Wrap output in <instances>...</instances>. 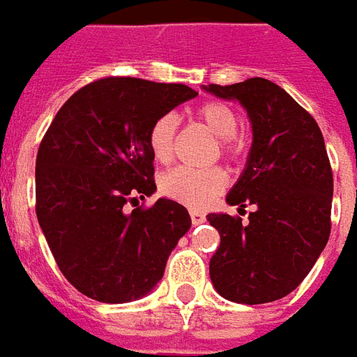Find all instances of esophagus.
<instances>
[{
  "label": "esophagus",
  "instance_id": "esophagus-1",
  "mask_svg": "<svg viewBox=\"0 0 357 357\" xmlns=\"http://www.w3.org/2000/svg\"><path fill=\"white\" fill-rule=\"evenodd\" d=\"M189 216H191V222H193V226H199V224H203V222L206 220V216H204L201 211H191V213H189Z\"/></svg>",
  "mask_w": 357,
  "mask_h": 357
}]
</instances>
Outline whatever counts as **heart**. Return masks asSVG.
I'll list each match as a JSON object with an SVG mask.
<instances>
[{"mask_svg": "<svg viewBox=\"0 0 357 357\" xmlns=\"http://www.w3.org/2000/svg\"><path fill=\"white\" fill-rule=\"evenodd\" d=\"M197 119L214 137H218L220 153L226 158H238L243 143L238 137V114L220 100H206L195 109ZM178 139V119L174 114H162L149 129V149L156 162L166 164L174 158ZM228 185V178L220 168L191 170L176 168L160 179L162 195L189 208H203L216 201Z\"/></svg>", "mask_w": 357, "mask_h": 357, "instance_id": "heart-1", "label": "heart"}]
</instances>
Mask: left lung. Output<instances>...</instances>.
I'll use <instances>...</instances> for the list:
<instances>
[{
  "label": "left lung",
  "mask_w": 357,
  "mask_h": 357,
  "mask_svg": "<svg viewBox=\"0 0 357 357\" xmlns=\"http://www.w3.org/2000/svg\"><path fill=\"white\" fill-rule=\"evenodd\" d=\"M204 91L248 109L253 144L248 166L226 197L249 213L208 214L220 234L211 280L236 303H268L288 296L313 268L331 236L333 170L317 121L278 84L253 77Z\"/></svg>",
  "instance_id": "8db88e82"
}]
</instances>
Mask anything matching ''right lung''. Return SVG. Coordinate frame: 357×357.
Instances as JSON below:
<instances>
[{"label": "right lung", "instance_id": "obj_1", "mask_svg": "<svg viewBox=\"0 0 357 357\" xmlns=\"http://www.w3.org/2000/svg\"><path fill=\"white\" fill-rule=\"evenodd\" d=\"M179 83L104 77L59 108L36 154V216L59 271L86 298L123 303L151 291L189 230L185 206L153 195L154 119L195 98Z\"/></svg>", "mask_w": 357, "mask_h": 357}]
</instances>
